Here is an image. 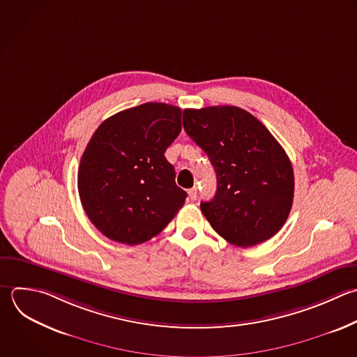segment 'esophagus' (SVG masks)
<instances>
[{"instance_id":"esophagus-1","label":"esophagus","mask_w":357,"mask_h":357,"mask_svg":"<svg viewBox=\"0 0 357 357\" xmlns=\"http://www.w3.org/2000/svg\"><path fill=\"white\" fill-rule=\"evenodd\" d=\"M188 198H190L191 201H195V199H197V188H195V187L188 190Z\"/></svg>"}]
</instances>
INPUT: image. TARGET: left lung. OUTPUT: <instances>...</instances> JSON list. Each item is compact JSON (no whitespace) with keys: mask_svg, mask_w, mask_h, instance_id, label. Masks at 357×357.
<instances>
[{"mask_svg":"<svg viewBox=\"0 0 357 357\" xmlns=\"http://www.w3.org/2000/svg\"><path fill=\"white\" fill-rule=\"evenodd\" d=\"M183 126L216 172V194L201 202L213 230L237 247L275 236L291 209L294 176L266 127L236 106L185 109Z\"/></svg>","mask_w":357,"mask_h":357,"instance_id":"left-lung-1","label":"left lung"}]
</instances>
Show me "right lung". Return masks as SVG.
Masks as SVG:
<instances>
[{
  "mask_svg": "<svg viewBox=\"0 0 357 357\" xmlns=\"http://www.w3.org/2000/svg\"><path fill=\"white\" fill-rule=\"evenodd\" d=\"M181 131V109L144 103L105 120L79 163L82 206L107 238L135 245L159 234L184 205L166 149Z\"/></svg>",
  "mask_w": 357,
  "mask_h": 357,
  "instance_id": "1",
  "label": "right lung"
}]
</instances>
